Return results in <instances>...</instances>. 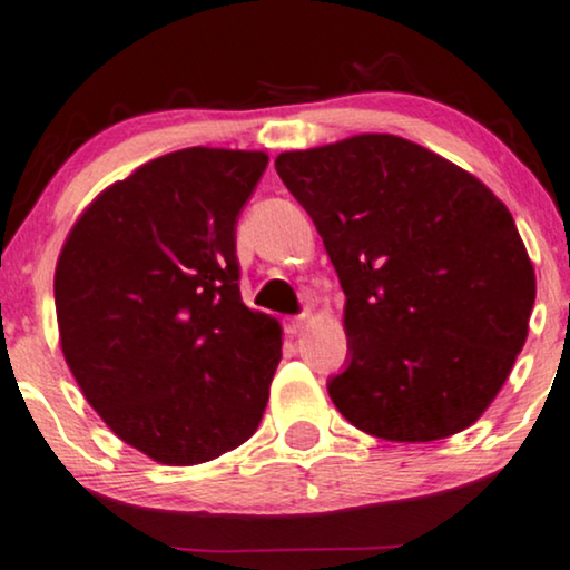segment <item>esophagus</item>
<instances>
[{
	"label": "esophagus",
	"mask_w": 570,
	"mask_h": 570,
	"mask_svg": "<svg viewBox=\"0 0 570 570\" xmlns=\"http://www.w3.org/2000/svg\"><path fill=\"white\" fill-rule=\"evenodd\" d=\"M307 324V313H299V315H292V318H286V332L289 334H299Z\"/></svg>",
	"instance_id": "1"
}]
</instances>
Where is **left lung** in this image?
<instances>
[{
    "mask_svg": "<svg viewBox=\"0 0 570 570\" xmlns=\"http://www.w3.org/2000/svg\"><path fill=\"white\" fill-rule=\"evenodd\" d=\"M276 173L345 292L340 414L397 443L441 441L489 409L528 337L537 276L481 180L395 135L289 150Z\"/></svg>",
    "mask_w": 570,
    "mask_h": 570,
    "instance_id": "left-lung-1",
    "label": "left lung"
}]
</instances>
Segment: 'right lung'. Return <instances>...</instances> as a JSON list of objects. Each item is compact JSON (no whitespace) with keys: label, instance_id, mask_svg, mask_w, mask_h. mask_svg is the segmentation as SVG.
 Here are the masks:
<instances>
[{"label":"right lung","instance_id":"add662e5","mask_svg":"<svg viewBox=\"0 0 570 570\" xmlns=\"http://www.w3.org/2000/svg\"><path fill=\"white\" fill-rule=\"evenodd\" d=\"M259 150L185 148L89 204L55 267L60 347L121 441L202 464L255 435L281 326L242 303L236 225Z\"/></svg>","mask_w":570,"mask_h":570}]
</instances>
